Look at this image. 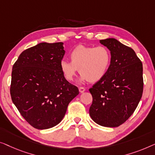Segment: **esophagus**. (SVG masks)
<instances>
[{"label": "esophagus", "mask_w": 155, "mask_h": 155, "mask_svg": "<svg viewBox=\"0 0 155 155\" xmlns=\"http://www.w3.org/2000/svg\"><path fill=\"white\" fill-rule=\"evenodd\" d=\"M78 90H79V92L81 93H83L85 91H86V89H85L84 87H79V88H78Z\"/></svg>", "instance_id": "obj_1"}]
</instances>
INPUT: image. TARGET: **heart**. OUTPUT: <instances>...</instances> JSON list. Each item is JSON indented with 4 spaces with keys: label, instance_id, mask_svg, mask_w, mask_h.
<instances>
[{
    "label": "heart",
    "instance_id": "heart-1",
    "mask_svg": "<svg viewBox=\"0 0 155 155\" xmlns=\"http://www.w3.org/2000/svg\"><path fill=\"white\" fill-rule=\"evenodd\" d=\"M69 57L71 62L63 59L60 63V70L69 81L74 79L78 69L81 74L78 78L79 83L98 81L107 73L112 62L110 50L103 45H78L71 52Z\"/></svg>",
    "mask_w": 155,
    "mask_h": 155
}]
</instances>
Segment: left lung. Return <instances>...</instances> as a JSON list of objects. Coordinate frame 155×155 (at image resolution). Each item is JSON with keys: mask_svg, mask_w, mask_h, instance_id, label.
I'll list each match as a JSON object with an SVG mask.
<instances>
[{"mask_svg": "<svg viewBox=\"0 0 155 155\" xmlns=\"http://www.w3.org/2000/svg\"><path fill=\"white\" fill-rule=\"evenodd\" d=\"M100 43L110 50L112 62L106 75L89 89V113L99 125L117 127L131 116L142 97L143 64L134 50L117 39Z\"/></svg>", "mask_w": 155, "mask_h": 155, "instance_id": "8db88e82", "label": "left lung"}]
</instances>
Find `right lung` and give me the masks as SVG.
<instances>
[{
    "label": "right lung",
    "mask_w": 155,
    "mask_h": 155,
    "mask_svg": "<svg viewBox=\"0 0 155 155\" xmlns=\"http://www.w3.org/2000/svg\"><path fill=\"white\" fill-rule=\"evenodd\" d=\"M63 45L38 43L23 51L12 67V100L25 120L37 129L58 125L69 102L79 93L60 70L65 54Z\"/></svg>",
    "instance_id": "1"
}]
</instances>
